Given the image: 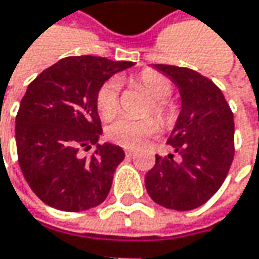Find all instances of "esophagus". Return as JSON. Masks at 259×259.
Masks as SVG:
<instances>
[{"label":"esophagus","mask_w":259,"mask_h":259,"mask_svg":"<svg viewBox=\"0 0 259 259\" xmlns=\"http://www.w3.org/2000/svg\"><path fill=\"white\" fill-rule=\"evenodd\" d=\"M124 151H126V154H127V156H130V157L136 154V151H135V150H132V148H126Z\"/></svg>","instance_id":"obj_1"}]
</instances>
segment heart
I'll list each match as a JSON object with an SVG mask.
<instances>
[{
  "mask_svg": "<svg viewBox=\"0 0 259 259\" xmlns=\"http://www.w3.org/2000/svg\"><path fill=\"white\" fill-rule=\"evenodd\" d=\"M135 85L142 88L147 93V96L153 100L148 112L157 115V118L163 123H171L176 118L177 109L174 103L168 100V97L172 93V85L165 76L153 70H145L135 79ZM118 91H120V83L115 79L105 82L97 91L96 96L97 111L106 120L115 117L120 109ZM157 132H159V124L153 118L132 120L127 117L117 118L108 126L106 130L112 142L126 148H136L138 145L142 144L144 139L154 136Z\"/></svg>",
  "mask_w": 259,
  "mask_h": 259,
  "instance_id": "b5f03b06",
  "label": "heart"
}]
</instances>
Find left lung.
I'll return each mask as SVG.
<instances>
[{
    "label": "left lung",
    "instance_id": "left-lung-1",
    "mask_svg": "<svg viewBox=\"0 0 259 259\" xmlns=\"http://www.w3.org/2000/svg\"><path fill=\"white\" fill-rule=\"evenodd\" d=\"M180 91L181 111L166 144L180 156H156L145 176L154 202L171 210H193L222 186L234 159V115L222 91L195 70L154 64Z\"/></svg>",
    "mask_w": 259,
    "mask_h": 259
}]
</instances>
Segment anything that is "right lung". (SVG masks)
<instances>
[{
  "instance_id": "add662e5",
  "label": "right lung",
  "mask_w": 259,
  "mask_h": 259,
  "mask_svg": "<svg viewBox=\"0 0 259 259\" xmlns=\"http://www.w3.org/2000/svg\"><path fill=\"white\" fill-rule=\"evenodd\" d=\"M132 61L102 57H67L34 79L16 115V147L22 174L31 190L49 207L82 211L102 204L124 159L121 147L97 144L102 135L96 96ZM91 145V158L78 150Z\"/></svg>"
}]
</instances>
